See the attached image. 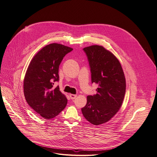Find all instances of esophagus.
Segmentation results:
<instances>
[{"instance_id":"obj_1","label":"esophagus","mask_w":157,"mask_h":157,"mask_svg":"<svg viewBox=\"0 0 157 157\" xmlns=\"http://www.w3.org/2000/svg\"><path fill=\"white\" fill-rule=\"evenodd\" d=\"M69 96H70V98H71L72 100H74V99H75V98L77 97V95H75V94H69Z\"/></svg>"}]
</instances>
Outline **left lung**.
<instances>
[{
    "mask_svg": "<svg viewBox=\"0 0 157 157\" xmlns=\"http://www.w3.org/2000/svg\"><path fill=\"white\" fill-rule=\"evenodd\" d=\"M83 50L89 61L92 83L98 87L96 94L86 98L82 112L90 124L99 125L113 118L122 105L125 78L117 57L103 46L92 45Z\"/></svg>",
    "mask_w": 157,
    "mask_h": 157,
    "instance_id": "obj_1",
    "label": "left lung"
}]
</instances>
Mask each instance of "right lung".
<instances>
[{
	"mask_svg": "<svg viewBox=\"0 0 157 157\" xmlns=\"http://www.w3.org/2000/svg\"><path fill=\"white\" fill-rule=\"evenodd\" d=\"M73 48L52 43L40 49L28 67L23 82L25 99L36 113L45 119L55 118L67 104L66 96L54 87L59 80V67L63 57Z\"/></svg>",
	"mask_w": 157,
	"mask_h": 157,
	"instance_id": "1",
	"label": "right lung"
}]
</instances>
